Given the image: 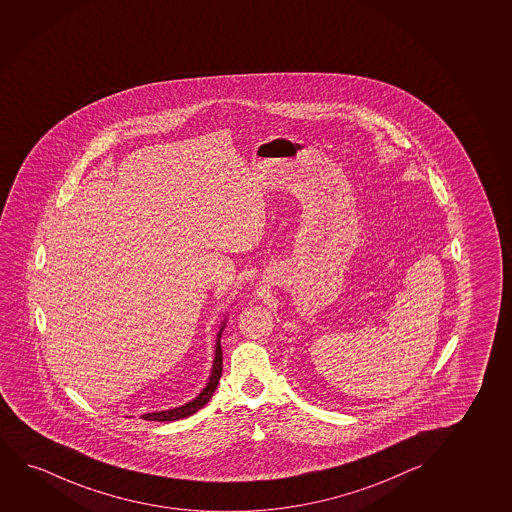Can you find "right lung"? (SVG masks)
<instances>
[{"label":"right lung","mask_w":512,"mask_h":512,"mask_svg":"<svg viewBox=\"0 0 512 512\" xmlns=\"http://www.w3.org/2000/svg\"><path fill=\"white\" fill-rule=\"evenodd\" d=\"M220 336L218 334V343H216V356H214L213 372L209 377L206 388L202 389L201 395L197 396L192 402L185 403L183 407L171 408V410H162V412H154V414H143L142 419L145 421L168 422L178 421V419H185L188 415L195 414L197 410H201L209 398L213 396L214 391L218 388L220 382L221 369H223V353H221Z\"/></svg>","instance_id":"obj_1"}]
</instances>
